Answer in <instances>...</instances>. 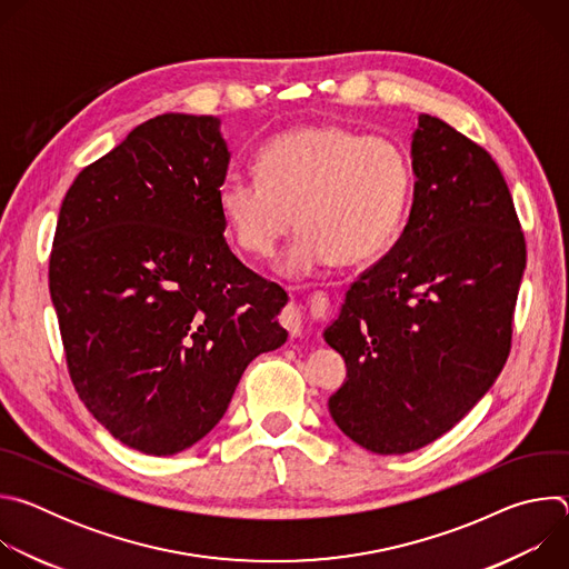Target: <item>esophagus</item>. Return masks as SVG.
Listing matches in <instances>:
<instances>
[{
    "label": "esophagus",
    "instance_id": "obj_1",
    "mask_svg": "<svg viewBox=\"0 0 569 569\" xmlns=\"http://www.w3.org/2000/svg\"><path fill=\"white\" fill-rule=\"evenodd\" d=\"M281 323L286 327V331L290 333V338H299L303 333V317H301V308L297 303H290L283 315H281Z\"/></svg>",
    "mask_w": 569,
    "mask_h": 569
}]
</instances>
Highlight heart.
<instances>
[{
	"instance_id": "heart-1",
	"label": "heart",
	"mask_w": 569,
	"mask_h": 569,
	"mask_svg": "<svg viewBox=\"0 0 569 569\" xmlns=\"http://www.w3.org/2000/svg\"><path fill=\"white\" fill-rule=\"evenodd\" d=\"M257 173H229L218 209L236 246L252 257H270L297 222L301 231L277 263L290 279L371 261L398 229L412 187L398 143L336 123L277 134L257 154Z\"/></svg>"
}]
</instances>
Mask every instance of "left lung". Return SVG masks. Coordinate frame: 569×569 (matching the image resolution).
I'll return each instance as SVG.
<instances>
[{"label":"left lung","mask_w":569,"mask_h":569,"mask_svg":"<svg viewBox=\"0 0 569 569\" xmlns=\"http://www.w3.org/2000/svg\"><path fill=\"white\" fill-rule=\"evenodd\" d=\"M412 171L408 224L323 329L347 365L329 412L376 455L432 443L493 387L527 266L509 187L481 146L419 114Z\"/></svg>","instance_id":"obj_1"}]
</instances>
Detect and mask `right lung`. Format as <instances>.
Instances as JSON below:
<instances>
[{"mask_svg":"<svg viewBox=\"0 0 569 569\" xmlns=\"http://www.w3.org/2000/svg\"><path fill=\"white\" fill-rule=\"evenodd\" d=\"M218 117L159 114L83 169L49 290L71 382L121 443L169 457L207 437L248 365L279 349L288 295L224 242Z\"/></svg>","mask_w":569,"mask_h":569,"instance_id":"right-lung-1","label":"right lung"}]
</instances>
